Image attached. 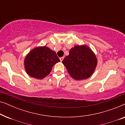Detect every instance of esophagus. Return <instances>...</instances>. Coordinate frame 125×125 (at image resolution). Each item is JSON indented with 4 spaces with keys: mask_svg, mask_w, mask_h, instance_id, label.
Masks as SVG:
<instances>
[{
    "mask_svg": "<svg viewBox=\"0 0 125 125\" xmlns=\"http://www.w3.org/2000/svg\"><path fill=\"white\" fill-rule=\"evenodd\" d=\"M64 59V57H60V61H62L63 60V59Z\"/></svg>",
    "mask_w": 125,
    "mask_h": 125,
    "instance_id": "34e87169",
    "label": "esophagus"
}]
</instances>
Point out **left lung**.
<instances>
[{
  "mask_svg": "<svg viewBox=\"0 0 125 125\" xmlns=\"http://www.w3.org/2000/svg\"><path fill=\"white\" fill-rule=\"evenodd\" d=\"M70 76L76 80L87 79L96 68L97 59L94 52L86 45H75L62 61Z\"/></svg>",
  "mask_w": 125,
  "mask_h": 125,
  "instance_id": "1",
  "label": "left lung"
}]
</instances>
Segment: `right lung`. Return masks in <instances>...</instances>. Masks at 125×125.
<instances>
[{"label":"right lung","mask_w":125,"mask_h":125,"mask_svg":"<svg viewBox=\"0 0 125 125\" xmlns=\"http://www.w3.org/2000/svg\"><path fill=\"white\" fill-rule=\"evenodd\" d=\"M60 62L56 52L48 47H38L30 51L24 60L27 74L37 79H42L51 72L52 67Z\"/></svg>","instance_id":"add662e5"}]
</instances>
